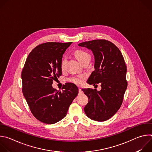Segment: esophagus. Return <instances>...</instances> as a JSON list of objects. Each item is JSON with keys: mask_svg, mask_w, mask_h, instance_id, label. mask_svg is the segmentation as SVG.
I'll list each match as a JSON object with an SVG mask.
<instances>
[{"mask_svg": "<svg viewBox=\"0 0 152 152\" xmlns=\"http://www.w3.org/2000/svg\"><path fill=\"white\" fill-rule=\"evenodd\" d=\"M79 93H81V92H82V90H81L80 88H79Z\"/></svg>", "mask_w": 152, "mask_h": 152, "instance_id": "1", "label": "esophagus"}]
</instances>
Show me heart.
Returning <instances> with one entry per match:
<instances>
[{
	"label": "heart",
	"mask_w": 152,
	"mask_h": 152,
	"mask_svg": "<svg viewBox=\"0 0 152 152\" xmlns=\"http://www.w3.org/2000/svg\"><path fill=\"white\" fill-rule=\"evenodd\" d=\"M75 56L77 58V59L82 64L86 59L90 58V55L87 52L82 50H78L76 51ZM66 59L64 58H62L61 62V69L62 70H64L65 69V67H66ZM85 79V76L84 75H80L77 76L72 77L70 79V81L77 85H81L83 83Z\"/></svg>",
	"instance_id": "obj_1"
}]
</instances>
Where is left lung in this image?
I'll list each match as a JSON object with an SVG mask.
<instances>
[{
    "mask_svg": "<svg viewBox=\"0 0 152 152\" xmlns=\"http://www.w3.org/2000/svg\"><path fill=\"white\" fill-rule=\"evenodd\" d=\"M78 45L91 50L94 56L95 70L87 83L93 85L100 83L102 87L100 91L92 88L82 90L88 97L84 111L92 120L106 121L120 109L127 88V67L124 58L118 48L106 39H94Z\"/></svg>",
    "mask_w": 152,
    "mask_h": 152,
    "instance_id": "8db88e82",
    "label": "left lung"
}]
</instances>
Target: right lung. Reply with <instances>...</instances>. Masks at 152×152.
Wrapping results in <instances>:
<instances>
[{
  "mask_svg": "<svg viewBox=\"0 0 152 152\" xmlns=\"http://www.w3.org/2000/svg\"><path fill=\"white\" fill-rule=\"evenodd\" d=\"M72 42H48L39 45L29 54L21 72L22 92L34 116L46 124H54L67 115L78 94L77 86L66 83L61 92L52 87L62 75V55Z\"/></svg>",
  "mask_w": 152,
  "mask_h": 152,
  "instance_id": "add662e5",
  "label": "right lung"
}]
</instances>
